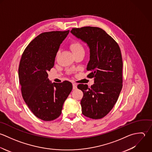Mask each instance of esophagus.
I'll use <instances>...</instances> for the list:
<instances>
[{
    "label": "esophagus",
    "instance_id": "34e87169",
    "mask_svg": "<svg viewBox=\"0 0 152 152\" xmlns=\"http://www.w3.org/2000/svg\"><path fill=\"white\" fill-rule=\"evenodd\" d=\"M77 89V84L76 83H73V89L75 90Z\"/></svg>",
    "mask_w": 152,
    "mask_h": 152
}]
</instances>
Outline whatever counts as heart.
I'll use <instances>...</instances> for the list:
<instances>
[{"label": "heart", "instance_id": "1", "mask_svg": "<svg viewBox=\"0 0 152 152\" xmlns=\"http://www.w3.org/2000/svg\"><path fill=\"white\" fill-rule=\"evenodd\" d=\"M70 48L74 54L85 53V48L81 42L78 41H73L70 44Z\"/></svg>", "mask_w": 152, "mask_h": 152}]
</instances>
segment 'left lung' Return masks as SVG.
<instances>
[{"instance_id": "obj_1", "label": "left lung", "mask_w": 152, "mask_h": 152, "mask_svg": "<svg viewBox=\"0 0 152 152\" xmlns=\"http://www.w3.org/2000/svg\"><path fill=\"white\" fill-rule=\"evenodd\" d=\"M71 33L87 43L90 60L87 66L89 78H94L89 88L79 84L83 93L80 101L82 114L92 119L106 116L117 101L123 87V59L117 42L98 27L72 28Z\"/></svg>"}]
</instances>
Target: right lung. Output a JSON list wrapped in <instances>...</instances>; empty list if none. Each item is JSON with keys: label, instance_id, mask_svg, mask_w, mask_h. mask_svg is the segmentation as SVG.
I'll list each match as a JSON object with an SVG mask.
<instances>
[{"label": "right lung", "instance_id": "right-lung-1", "mask_svg": "<svg viewBox=\"0 0 152 152\" xmlns=\"http://www.w3.org/2000/svg\"><path fill=\"white\" fill-rule=\"evenodd\" d=\"M69 30L40 34L25 49L18 74L23 99L29 110L43 121H52L61 114L63 104L72 90L71 82L51 83L47 72L54 65L60 44Z\"/></svg>", "mask_w": 152, "mask_h": 152}]
</instances>
